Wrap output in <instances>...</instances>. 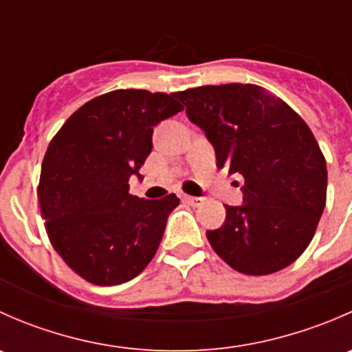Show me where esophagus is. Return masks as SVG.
Listing matches in <instances>:
<instances>
[{
	"mask_svg": "<svg viewBox=\"0 0 352 352\" xmlns=\"http://www.w3.org/2000/svg\"><path fill=\"white\" fill-rule=\"evenodd\" d=\"M184 201L186 202H189L190 206H194V208H196V206H201L202 202H204V197H194V196H184Z\"/></svg>",
	"mask_w": 352,
	"mask_h": 352,
	"instance_id": "1",
	"label": "esophagus"
}]
</instances>
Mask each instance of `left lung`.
<instances>
[{
    "mask_svg": "<svg viewBox=\"0 0 352 352\" xmlns=\"http://www.w3.org/2000/svg\"><path fill=\"white\" fill-rule=\"evenodd\" d=\"M179 98L214 148L216 166L245 179L243 204L225 206V225L206 232L212 250L248 276L293 264L327 199V165L310 127L258 85H208Z\"/></svg>",
    "mask_w": 352,
    "mask_h": 352,
    "instance_id": "obj_1",
    "label": "left lung"
}]
</instances>
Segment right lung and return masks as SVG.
I'll return each instance as SVG.
<instances>
[{
	"mask_svg": "<svg viewBox=\"0 0 352 352\" xmlns=\"http://www.w3.org/2000/svg\"><path fill=\"white\" fill-rule=\"evenodd\" d=\"M179 94L113 90L81 105L45 151L38 204L54 250L97 286L136 278L155 257L175 194L140 199L131 175L151 153L153 127L184 110Z\"/></svg>",
	"mask_w": 352,
	"mask_h": 352,
	"instance_id": "obj_1",
	"label": "right lung"
}]
</instances>
